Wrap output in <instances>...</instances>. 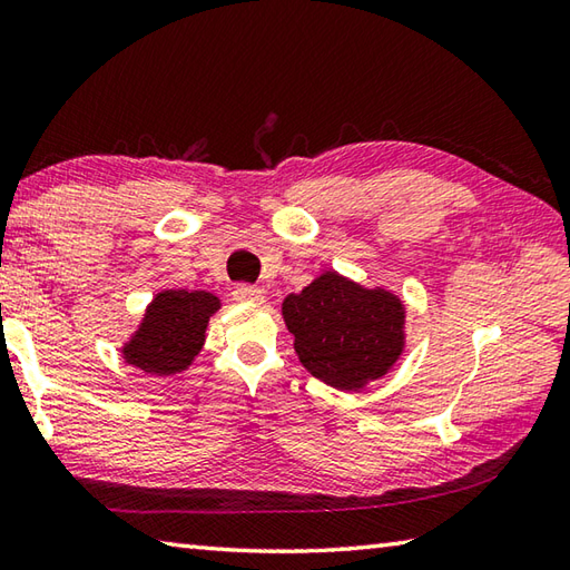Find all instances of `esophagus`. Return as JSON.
<instances>
[{"label":"esophagus","instance_id":"34e87169","mask_svg":"<svg viewBox=\"0 0 570 570\" xmlns=\"http://www.w3.org/2000/svg\"><path fill=\"white\" fill-rule=\"evenodd\" d=\"M235 298L239 301V304H262L264 301V292L257 286H247L242 284L235 288Z\"/></svg>","mask_w":570,"mask_h":570}]
</instances>
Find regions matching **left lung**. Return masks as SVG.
Instances as JSON below:
<instances>
[{
    "label": "left lung",
    "mask_w": 570,
    "mask_h": 570,
    "mask_svg": "<svg viewBox=\"0 0 570 570\" xmlns=\"http://www.w3.org/2000/svg\"><path fill=\"white\" fill-rule=\"evenodd\" d=\"M282 316L301 365L341 392H360L382 380L406 350L404 298L335 269L288 294Z\"/></svg>",
    "instance_id": "obj_1"
}]
</instances>
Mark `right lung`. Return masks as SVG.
Wrapping results in <instances>:
<instances>
[{"mask_svg":"<svg viewBox=\"0 0 570 570\" xmlns=\"http://www.w3.org/2000/svg\"><path fill=\"white\" fill-rule=\"evenodd\" d=\"M220 296L190 288H161L131 335L119 347L131 367L154 377H174L186 372L205 345V331L217 311Z\"/></svg>","mask_w":570,"mask_h":570,"instance_id":"right-lung-1","label":"right lung"}]
</instances>
